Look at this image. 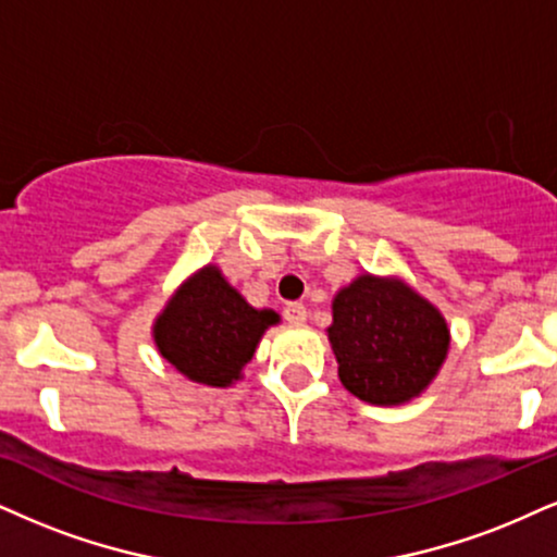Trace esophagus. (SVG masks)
Instances as JSON below:
<instances>
[{
	"label": "esophagus",
	"instance_id": "34e87169",
	"mask_svg": "<svg viewBox=\"0 0 557 557\" xmlns=\"http://www.w3.org/2000/svg\"><path fill=\"white\" fill-rule=\"evenodd\" d=\"M284 318L289 325H305L307 322V307L299 305V301H292V305L284 307Z\"/></svg>",
	"mask_w": 557,
	"mask_h": 557
}]
</instances>
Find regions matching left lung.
I'll list each match as a JSON object with an SVG mask.
<instances>
[{
  "label": "left lung",
  "mask_w": 557,
  "mask_h": 557,
  "mask_svg": "<svg viewBox=\"0 0 557 557\" xmlns=\"http://www.w3.org/2000/svg\"><path fill=\"white\" fill-rule=\"evenodd\" d=\"M327 341L341 384L369 405H405L436 380L449 325L436 305L400 276L361 273L333 297Z\"/></svg>",
  "instance_id": "left-lung-1"
}]
</instances>
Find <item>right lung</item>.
<instances>
[{
	"label": "right lung",
	"instance_id": "obj_1",
	"mask_svg": "<svg viewBox=\"0 0 557 557\" xmlns=\"http://www.w3.org/2000/svg\"><path fill=\"white\" fill-rule=\"evenodd\" d=\"M281 318L247 305L222 268L206 263L188 276L152 322L157 351L177 374L206 387H232Z\"/></svg>",
	"mask_w": 557,
	"mask_h": 557
}]
</instances>
